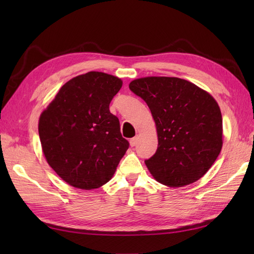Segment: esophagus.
Here are the masks:
<instances>
[{
  "instance_id": "obj_1",
  "label": "esophagus",
  "mask_w": 254,
  "mask_h": 254,
  "mask_svg": "<svg viewBox=\"0 0 254 254\" xmlns=\"http://www.w3.org/2000/svg\"><path fill=\"white\" fill-rule=\"evenodd\" d=\"M136 144H137V137H132V139L130 140V146H131V147H134Z\"/></svg>"
}]
</instances>
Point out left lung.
Masks as SVG:
<instances>
[{"instance_id":"obj_1","label":"left lung","mask_w":254,"mask_h":254,"mask_svg":"<svg viewBox=\"0 0 254 254\" xmlns=\"http://www.w3.org/2000/svg\"><path fill=\"white\" fill-rule=\"evenodd\" d=\"M151 111L158 149L145 164L158 182L180 188L199 180L222 147V118L211 94L186 79L144 77L129 83Z\"/></svg>"}]
</instances>
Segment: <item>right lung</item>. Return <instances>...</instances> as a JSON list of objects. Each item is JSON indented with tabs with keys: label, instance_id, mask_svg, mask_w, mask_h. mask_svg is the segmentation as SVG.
<instances>
[{
	"label": "right lung",
	"instance_id": "right-lung-1",
	"mask_svg": "<svg viewBox=\"0 0 254 254\" xmlns=\"http://www.w3.org/2000/svg\"><path fill=\"white\" fill-rule=\"evenodd\" d=\"M122 84L119 77L102 72L76 76L40 115L38 129L44 157L74 188L104 186L129 147L119 119L109 110Z\"/></svg>",
	"mask_w": 254,
	"mask_h": 254
}]
</instances>
